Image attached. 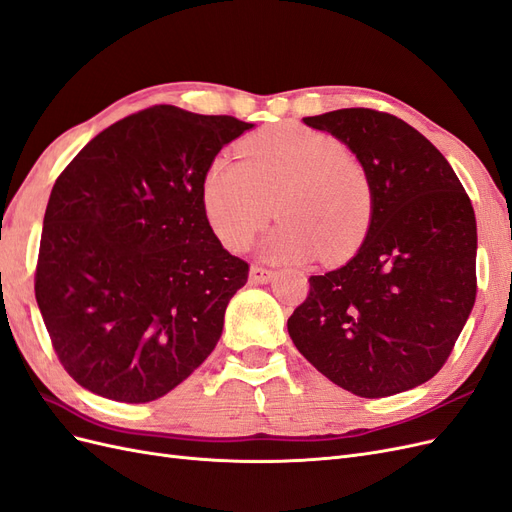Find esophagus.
I'll return each instance as SVG.
<instances>
[{
  "instance_id": "obj_1",
  "label": "esophagus",
  "mask_w": 512,
  "mask_h": 512,
  "mask_svg": "<svg viewBox=\"0 0 512 512\" xmlns=\"http://www.w3.org/2000/svg\"><path fill=\"white\" fill-rule=\"evenodd\" d=\"M273 275H275V271H271L267 267L252 265V269H250V282H254V284H267V282L273 280Z\"/></svg>"
}]
</instances>
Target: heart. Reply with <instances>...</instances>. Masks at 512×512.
I'll return each instance as SVG.
<instances>
[{
    "instance_id": "1",
    "label": "heart",
    "mask_w": 512,
    "mask_h": 512,
    "mask_svg": "<svg viewBox=\"0 0 512 512\" xmlns=\"http://www.w3.org/2000/svg\"><path fill=\"white\" fill-rule=\"evenodd\" d=\"M241 158L213 160L203 181L207 218L228 250H245L273 213L284 222L267 241L273 258L316 252L335 262L361 245L374 220V183L337 138L284 123L245 138Z\"/></svg>"
}]
</instances>
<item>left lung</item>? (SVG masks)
Returning <instances> with one entry per match:
<instances>
[{
    "mask_svg": "<svg viewBox=\"0 0 512 512\" xmlns=\"http://www.w3.org/2000/svg\"><path fill=\"white\" fill-rule=\"evenodd\" d=\"M367 166L376 209L344 267L309 277L288 318L294 346L359 397L427 382L451 356L476 299V220L455 170L395 115L339 108L303 117Z\"/></svg>",
    "mask_w": 512,
    "mask_h": 512,
    "instance_id": "left-lung-1",
    "label": "left lung"
}]
</instances>
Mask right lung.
Listing matches in <instances>:
<instances>
[{
	"label": "right lung",
	"mask_w": 512,
	"mask_h": 512,
	"mask_svg": "<svg viewBox=\"0 0 512 512\" xmlns=\"http://www.w3.org/2000/svg\"><path fill=\"white\" fill-rule=\"evenodd\" d=\"M252 123L160 104L76 153L46 205L36 301L68 374L145 404L188 378L222 335L250 265L207 220L203 181Z\"/></svg>",
	"instance_id": "obj_1"
}]
</instances>
